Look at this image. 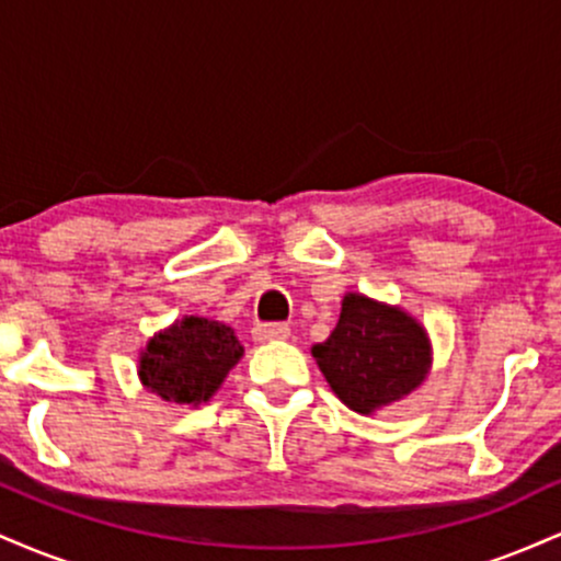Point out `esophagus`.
<instances>
[{"mask_svg": "<svg viewBox=\"0 0 561 561\" xmlns=\"http://www.w3.org/2000/svg\"><path fill=\"white\" fill-rule=\"evenodd\" d=\"M289 327L287 324H255L253 340L255 343H274V340H287Z\"/></svg>", "mask_w": 561, "mask_h": 561, "instance_id": "34e87169", "label": "esophagus"}]
</instances>
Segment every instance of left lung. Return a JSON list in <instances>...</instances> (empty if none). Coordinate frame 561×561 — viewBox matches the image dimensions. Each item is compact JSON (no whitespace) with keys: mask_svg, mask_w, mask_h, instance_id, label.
<instances>
[{"mask_svg":"<svg viewBox=\"0 0 561 561\" xmlns=\"http://www.w3.org/2000/svg\"><path fill=\"white\" fill-rule=\"evenodd\" d=\"M311 353L334 396L364 416L409 398L433 369L422 321L364 293H345L337 327Z\"/></svg>","mask_w":561,"mask_h":561,"instance_id":"obj_1","label":"left lung"}]
</instances>
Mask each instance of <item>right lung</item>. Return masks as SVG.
<instances>
[{"instance_id":"right-lung-1","label":"right lung","mask_w":561,"mask_h":561,"mask_svg":"<svg viewBox=\"0 0 561 561\" xmlns=\"http://www.w3.org/2000/svg\"><path fill=\"white\" fill-rule=\"evenodd\" d=\"M244 356L224 321L182 317L152 334L139 351L137 375L145 390L169 403H208Z\"/></svg>"}]
</instances>
